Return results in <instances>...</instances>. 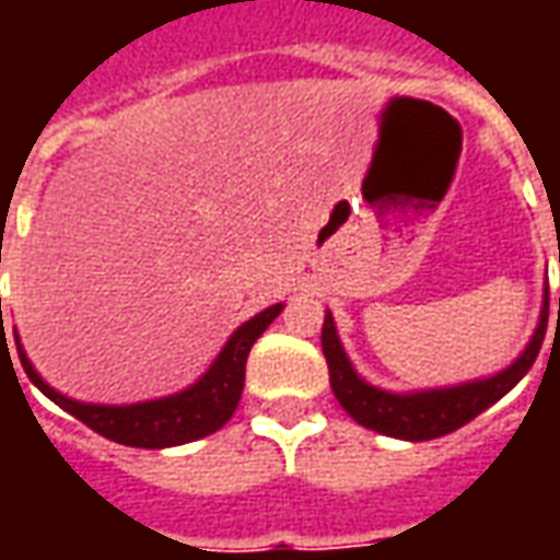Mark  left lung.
<instances>
[{
  "label": "left lung",
  "mask_w": 560,
  "mask_h": 560,
  "mask_svg": "<svg viewBox=\"0 0 560 560\" xmlns=\"http://www.w3.org/2000/svg\"><path fill=\"white\" fill-rule=\"evenodd\" d=\"M546 320H549V296L542 303L540 327L534 332L530 345L525 348V353L518 357L516 363L504 369L501 375L486 377V381H474V384H462V387L411 393V396H396V393H384V389L369 387L363 377L353 372V365L348 363V357L341 351L332 315L324 317L320 348H324V357H327L332 393H336L339 405L351 413L353 420L365 425V429H372V432L401 438V441H432V438H441V434L456 432L465 422L474 420L477 413L492 408L494 401L504 399L506 393L516 387L522 377L528 375V369L534 365V360H537V353L542 348Z\"/></svg>",
  "instance_id": "obj_1"
}]
</instances>
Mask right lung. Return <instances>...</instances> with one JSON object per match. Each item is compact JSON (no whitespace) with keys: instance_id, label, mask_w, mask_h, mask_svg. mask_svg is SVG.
Returning <instances> with one entry per match:
<instances>
[{"instance_id":"add662e5","label":"right lung","mask_w":560,"mask_h":560,"mask_svg":"<svg viewBox=\"0 0 560 560\" xmlns=\"http://www.w3.org/2000/svg\"><path fill=\"white\" fill-rule=\"evenodd\" d=\"M2 303V300H0ZM281 305H269L267 312H260L252 320H245L243 327L236 329L231 341L224 345L219 360L212 363L207 375L197 381L195 387L183 389L176 396L155 401H140V405H126V408H114V405H83V401L66 399L56 389L44 384L38 372L32 369L26 353L20 351V363L23 372L30 375L35 387L42 389L44 396L56 401L62 411L86 422L92 432L110 438L116 444L126 446H143V450H161V446H179L197 438L219 432L224 422L231 420L240 396H243L245 384V360L252 345L260 339V332L279 317ZM2 317V308H0Z\"/></svg>"}]
</instances>
